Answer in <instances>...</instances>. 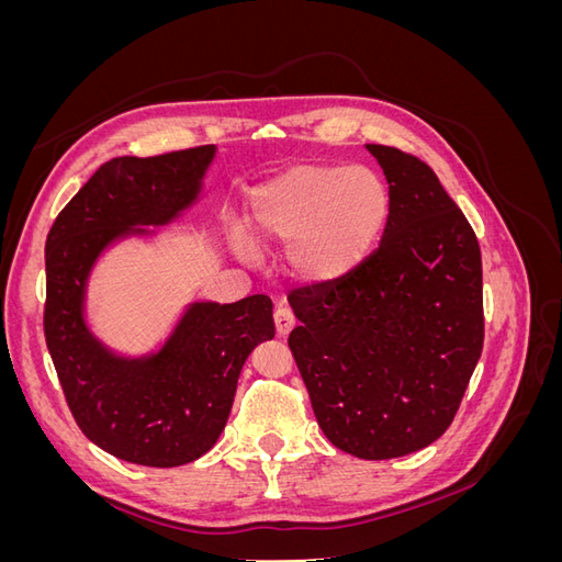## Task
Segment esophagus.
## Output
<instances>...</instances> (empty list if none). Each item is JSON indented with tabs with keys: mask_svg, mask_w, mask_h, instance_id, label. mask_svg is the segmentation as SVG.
I'll use <instances>...</instances> for the list:
<instances>
[{
	"mask_svg": "<svg viewBox=\"0 0 562 562\" xmlns=\"http://www.w3.org/2000/svg\"><path fill=\"white\" fill-rule=\"evenodd\" d=\"M274 323H277V333L281 337H285L288 333L295 328V316H293L291 310L283 307V304H281V307H277V312H274Z\"/></svg>",
	"mask_w": 562,
	"mask_h": 562,
	"instance_id": "esophagus-1",
	"label": "esophagus"
}]
</instances>
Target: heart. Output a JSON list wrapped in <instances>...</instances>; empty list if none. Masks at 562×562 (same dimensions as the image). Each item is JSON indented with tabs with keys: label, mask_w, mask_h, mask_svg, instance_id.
Returning <instances> with one entry per match:
<instances>
[{
	"label": "heart",
	"mask_w": 562,
	"mask_h": 562,
	"mask_svg": "<svg viewBox=\"0 0 562 562\" xmlns=\"http://www.w3.org/2000/svg\"><path fill=\"white\" fill-rule=\"evenodd\" d=\"M389 217L384 182L353 166H295L250 199L260 246H285V267L304 283L342 281L375 248Z\"/></svg>",
	"instance_id": "b5f03b06"
}]
</instances>
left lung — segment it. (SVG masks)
<instances>
[{"label": "left lung", "instance_id": "left-lung-1", "mask_svg": "<svg viewBox=\"0 0 562 562\" xmlns=\"http://www.w3.org/2000/svg\"><path fill=\"white\" fill-rule=\"evenodd\" d=\"M389 182L380 248L349 277L297 288L288 337L321 431L361 459L431 446L483 351L481 246L431 168L366 145Z\"/></svg>", "mask_w": 562, "mask_h": 562}]
</instances>
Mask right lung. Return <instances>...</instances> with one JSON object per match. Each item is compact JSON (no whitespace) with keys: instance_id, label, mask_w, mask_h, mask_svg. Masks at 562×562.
<instances>
[{"instance_id":"add662e5","label":"right lung","mask_w":562,"mask_h":562,"mask_svg":"<svg viewBox=\"0 0 562 562\" xmlns=\"http://www.w3.org/2000/svg\"><path fill=\"white\" fill-rule=\"evenodd\" d=\"M215 145L103 164L46 236L44 335L72 417L91 443L143 467H180L223 434L250 351L274 337L267 295L192 302L159 351L119 356L83 318L95 260L199 199Z\"/></svg>"}]
</instances>
